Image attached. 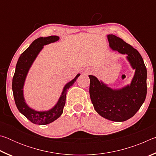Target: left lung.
Wrapping results in <instances>:
<instances>
[{
    "instance_id": "8db88e82",
    "label": "left lung",
    "mask_w": 156,
    "mask_h": 156,
    "mask_svg": "<svg viewBox=\"0 0 156 156\" xmlns=\"http://www.w3.org/2000/svg\"><path fill=\"white\" fill-rule=\"evenodd\" d=\"M113 51L126 54L131 68L135 70L130 84L112 89L96 76L90 79L89 94L94 109L102 117L114 122H123L136 114L147 96V68L141 55L130 44L113 34L107 35Z\"/></svg>"
}]
</instances>
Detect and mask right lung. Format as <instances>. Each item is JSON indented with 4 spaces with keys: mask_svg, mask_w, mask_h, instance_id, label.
I'll return each mask as SVG.
<instances>
[{
    "mask_svg": "<svg viewBox=\"0 0 156 156\" xmlns=\"http://www.w3.org/2000/svg\"><path fill=\"white\" fill-rule=\"evenodd\" d=\"M59 39V36H57L40 37L36 39L20 55L16 66L15 73L12 80V91L15 103L18 111L35 125H47L54 122L62 115L67 90L80 75V73H78L73 80L65 84L58 100L51 109L47 111H37L30 107L26 102L24 97V85L31 65L38 56L39 53L44 48V45L55 43Z\"/></svg>",
    "mask_w": 156,
    "mask_h": 156,
    "instance_id": "right-lung-1",
    "label": "right lung"
}]
</instances>
